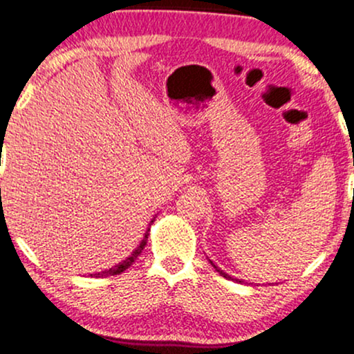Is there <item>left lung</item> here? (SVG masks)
Returning a JSON list of instances; mask_svg holds the SVG:
<instances>
[{
    "label": "left lung",
    "instance_id": "8db88e82",
    "mask_svg": "<svg viewBox=\"0 0 354 354\" xmlns=\"http://www.w3.org/2000/svg\"><path fill=\"white\" fill-rule=\"evenodd\" d=\"M212 266H213V267H215V263H212ZM215 269H216V267H215ZM216 270H218V272H220V274H221V275H223V277H225V279H232V277H230V275H228V274H225V272H221L220 269H216ZM232 281H236V282H242V281H239V279H232Z\"/></svg>",
    "mask_w": 354,
    "mask_h": 354
}]
</instances>
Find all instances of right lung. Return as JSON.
Instances as JSON below:
<instances>
[{
	"mask_svg": "<svg viewBox=\"0 0 354 354\" xmlns=\"http://www.w3.org/2000/svg\"><path fill=\"white\" fill-rule=\"evenodd\" d=\"M146 240H147V234L145 235V239H142V242L139 243V247L136 248V250L133 252V254L129 255V257H127L126 260H122V262H120L119 266L112 267V269L104 270V272H99V274H95V277H107V275H118V274H120V272H124L126 269H129V267L133 266L134 260L138 259V255L141 254V252H142V248H145V245H146Z\"/></svg>",
	"mask_w": 354,
	"mask_h": 354,
	"instance_id": "obj_1",
	"label": "right lung"
}]
</instances>
